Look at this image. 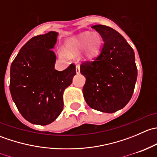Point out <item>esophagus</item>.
<instances>
[{
    "label": "esophagus",
    "instance_id": "obj_1",
    "mask_svg": "<svg viewBox=\"0 0 157 157\" xmlns=\"http://www.w3.org/2000/svg\"><path fill=\"white\" fill-rule=\"evenodd\" d=\"M76 73L77 74H79L80 73V66L76 65Z\"/></svg>",
    "mask_w": 157,
    "mask_h": 157
}]
</instances>
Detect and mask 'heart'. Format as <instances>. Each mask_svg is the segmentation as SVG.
I'll use <instances>...</instances> for the list:
<instances>
[{
  "instance_id": "1",
  "label": "heart",
  "mask_w": 157,
  "mask_h": 157,
  "mask_svg": "<svg viewBox=\"0 0 157 157\" xmlns=\"http://www.w3.org/2000/svg\"><path fill=\"white\" fill-rule=\"evenodd\" d=\"M101 45V37L99 33H83L78 36L73 37L67 44L71 52H77L84 48L83 56L86 58H92L97 55ZM61 56L67 58L68 55L66 52H61Z\"/></svg>"
}]
</instances>
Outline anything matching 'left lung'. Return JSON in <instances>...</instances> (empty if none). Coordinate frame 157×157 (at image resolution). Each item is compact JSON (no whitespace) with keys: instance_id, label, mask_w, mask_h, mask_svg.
I'll list each match as a JSON object with an SVG mask.
<instances>
[{"instance_id":"obj_1","label":"left lung","mask_w":157,"mask_h":157,"mask_svg":"<svg viewBox=\"0 0 157 157\" xmlns=\"http://www.w3.org/2000/svg\"><path fill=\"white\" fill-rule=\"evenodd\" d=\"M92 28L104 42L94 59L80 65L86 77L83 96L90 108L113 113L124 108L134 93L137 77L134 52L116 30L104 25Z\"/></svg>"}]
</instances>
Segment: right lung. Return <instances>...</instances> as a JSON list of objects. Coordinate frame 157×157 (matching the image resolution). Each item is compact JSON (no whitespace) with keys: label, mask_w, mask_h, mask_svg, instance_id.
<instances>
[{"label":"right lung","mask_w":157,"mask_h":157,"mask_svg":"<svg viewBox=\"0 0 157 157\" xmlns=\"http://www.w3.org/2000/svg\"><path fill=\"white\" fill-rule=\"evenodd\" d=\"M58 33L51 31L33 37L20 50L10 66V91L22 116L32 124L53 122L64 107L63 93L72 83L76 67L55 69L52 50Z\"/></svg>","instance_id":"right-lung-1"}]
</instances>
